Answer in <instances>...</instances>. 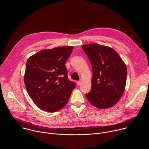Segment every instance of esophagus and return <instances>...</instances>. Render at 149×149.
<instances>
[{
	"label": "esophagus",
	"instance_id": "34e87169",
	"mask_svg": "<svg viewBox=\"0 0 149 149\" xmlns=\"http://www.w3.org/2000/svg\"><path fill=\"white\" fill-rule=\"evenodd\" d=\"M81 81H77V86H79L80 85H81Z\"/></svg>",
	"mask_w": 149,
	"mask_h": 149
}]
</instances>
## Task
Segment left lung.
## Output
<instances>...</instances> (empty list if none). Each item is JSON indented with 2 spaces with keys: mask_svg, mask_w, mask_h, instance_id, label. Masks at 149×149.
<instances>
[{
  "mask_svg": "<svg viewBox=\"0 0 149 149\" xmlns=\"http://www.w3.org/2000/svg\"><path fill=\"white\" fill-rule=\"evenodd\" d=\"M92 65V88L86 97L98 109L115 105L123 95L127 82V68L117 52L97 43L82 46Z\"/></svg>",
  "mask_w": 149,
  "mask_h": 149,
  "instance_id": "obj_1",
  "label": "left lung"
}]
</instances>
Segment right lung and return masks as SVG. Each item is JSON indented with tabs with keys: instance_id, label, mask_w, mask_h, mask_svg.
<instances>
[{
	"instance_id": "add662e5",
	"label": "right lung",
	"mask_w": 149,
	"mask_h": 149,
	"mask_svg": "<svg viewBox=\"0 0 149 149\" xmlns=\"http://www.w3.org/2000/svg\"><path fill=\"white\" fill-rule=\"evenodd\" d=\"M73 47L42 50L30 56L24 76L27 93L42 110L55 112L65 106L76 84L67 77L65 63Z\"/></svg>"
}]
</instances>
